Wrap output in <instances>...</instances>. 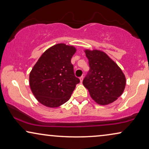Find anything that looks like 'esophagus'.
<instances>
[{"label": "esophagus", "mask_w": 149, "mask_h": 149, "mask_svg": "<svg viewBox=\"0 0 149 149\" xmlns=\"http://www.w3.org/2000/svg\"><path fill=\"white\" fill-rule=\"evenodd\" d=\"M83 78H84V77H83V76H81V77H80V81H81V83H82V82H83Z\"/></svg>", "instance_id": "1"}]
</instances>
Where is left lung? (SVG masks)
<instances>
[{
  "instance_id": "1",
  "label": "left lung",
  "mask_w": 149,
  "mask_h": 149,
  "mask_svg": "<svg viewBox=\"0 0 149 149\" xmlns=\"http://www.w3.org/2000/svg\"><path fill=\"white\" fill-rule=\"evenodd\" d=\"M89 70L83 84L89 91L91 98L100 105L115 101L125 87V77L121 69L107 54L99 50H85Z\"/></svg>"
}]
</instances>
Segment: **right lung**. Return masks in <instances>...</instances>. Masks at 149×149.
Instances as JSON below:
<instances>
[{
    "instance_id": "obj_1",
    "label": "right lung",
    "mask_w": 149,
    "mask_h": 149,
    "mask_svg": "<svg viewBox=\"0 0 149 149\" xmlns=\"http://www.w3.org/2000/svg\"><path fill=\"white\" fill-rule=\"evenodd\" d=\"M76 49L60 43L45 52L30 73L32 92L40 104L47 107H58L70 99L76 85L71 58Z\"/></svg>"
}]
</instances>
